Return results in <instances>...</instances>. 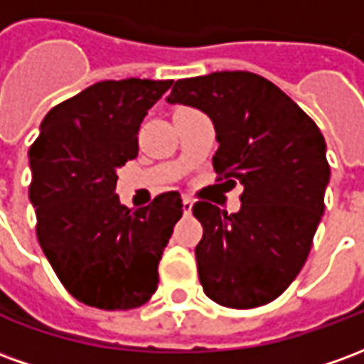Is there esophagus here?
<instances>
[{"label":"esophagus","mask_w":364,"mask_h":364,"mask_svg":"<svg viewBox=\"0 0 364 364\" xmlns=\"http://www.w3.org/2000/svg\"><path fill=\"white\" fill-rule=\"evenodd\" d=\"M193 213V200L191 198H183V214H191Z\"/></svg>","instance_id":"34e87169"}]
</instances>
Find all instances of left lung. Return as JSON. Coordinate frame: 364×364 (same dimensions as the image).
<instances>
[{"label": "left lung", "mask_w": 364, "mask_h": 364, "mask_svg": "<svg viewBox=\"0 0 364 364\" xmlns=\"http://www.w3.org/2000/svg\"><path fill=\"white\" fill-rule=\"evenodd\" d=\"M213 120V166L244 185L234 214L200 200L195 247L205 294L228 308H255L281 296L304 267L329 183L320 128L274 83L250 72L179 80L166 99ZM226 181V183H228Z\"/></svg>", "instance_id": "obj_1"}]
</instances>
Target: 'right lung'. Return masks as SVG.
<instances>
[{
    "label": "right lung",
    "instance_id": "add662e5",
    "mask_svg": "<svg viewBox=\"0 0 364 364\" xmlns=\"http://www.w3.org/2000/svg\"><path fill=\"white\" fill-rule=\"evenodd\" d=\"M171 80L99 82L41 122L28 150L36 236L80 302L130 310L158 289V265L183 203L177 191L142 208L120 205L119 169L138 156V130Z\"/></svg>",
    "mask_w": 364,
    "mask_h": 364
}]
</instances>
